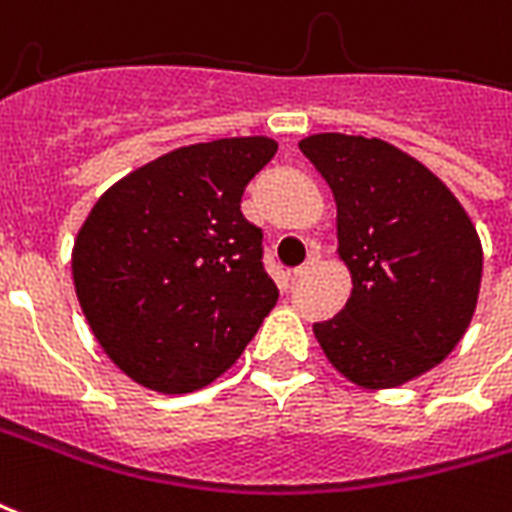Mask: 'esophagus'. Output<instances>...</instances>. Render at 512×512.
Returning a JSON list of instances; mask_svg holds the SVG:
<instances>
[{
	"label": "esophagus",
	"mask_w": 512,
	"mask_h": 512,
	"mask_svg": "<svg viewBox=\"0 0 512 512\" xmlns=\"http://www.w3.org/2000/svg\"><path fill=\"white\" fill-rule=\"evenodd\" d=\"M314 263H317V255H309V257H306V263H304V266L293 268V279H301V276L309 274V268H312Z\"/></svg>",
	"instance_id": "34e87169"
}]
</instances>
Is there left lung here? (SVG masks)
Returning <instances> with one entry per match:
<instances>
[{"label":"left lung","mask_w":512,"mask_h":512,"mask_svg":"<svg viewBox=\"0 0 512 512\" xmlns=\"http://www.w3.org/2000/svg\"><path fill=\"white\" fill-rule=\"evenodd\" d=\"M336 203L347 304L314 323L333 369L366 391L445 361L472 323L483 246L472 219L415 157L380 138L320 132L298 143Z\"/></svg>","instance_id":"1"}]
</instances>
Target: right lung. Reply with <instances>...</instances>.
Instances as JSON below:
<instances>
[{
  "mask_svg": "<svg viewBox=\"0 0 512 512\" xmlns=\"http://www.w3.org/2000/svg\"><path fill=\"white\" fill-rule=\"evenodd\" d=\"M276 149L252 135L168 151L105 189L78 230V304L105 355L143 388L214 382L274 309L263 233L241 195Z\"/></svg>",
  "mask_w": 512,
  "mask_h": 512,
  "instance_id": "obj_1",
  "label": "right lung"
}]
</instances>
